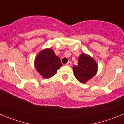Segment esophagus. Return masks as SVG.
Returning a JSON list of instances; mask_svg holds the SVG:
<instances>
[{
    "label": "esophagus",
    "mask_w": 124,
    "mask_h": 124,
    "mask_svg": "<svg viewBox=\"0 0 124 124\" xmlns=\"http://www.w3.org/2000/svg\"><path fill=\"white\" fill-rule=\"evenodd\" d=\"M66 66H70L71 65H72V62H69L67 64H66Z\"/></svg>",
    "instance_id": "esophagus-1"
}]
</instances>
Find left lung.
<instances>
[{
	"label": "left lung",
	"mask_w": 124,
	"mask_h": 124,
	"mask_svg": "<svg viewBox=\"0 0 124 124\" xmlns=\"http://www.w3.org/2000/svg\"><path fill=\"white\" fill-rule=\"evenodd\" d=\"M75 77L80 83H87L98 72V64L93 58L86 54H81L78 58V64L73 67Z\"/></svg>",
	"instance_id": "obj_1"
}]
</instances>
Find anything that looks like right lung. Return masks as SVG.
<instances>
[{
  "label": "right lung",
  "mask_w": 124,
  "mask_h": 124,
  "mask_svg": "<svg viewBox=\"0 0 124 124\" xmlns=\"http://www.w3.org/2000/svg\"><path fill=\"white\" fill-rule=\"evenodd\" d=\"M34 66L43 78L48 79L55 75L62 64L60 58L56 55L53 50L46 48L41 50L36 56Z\"/></svg>",
  "instance_id": "add662e5"
}]
</instances>
